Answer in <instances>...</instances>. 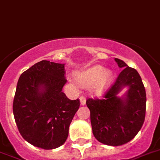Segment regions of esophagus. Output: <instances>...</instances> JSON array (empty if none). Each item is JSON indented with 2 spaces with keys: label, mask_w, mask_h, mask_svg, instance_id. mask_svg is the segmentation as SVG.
Masks as SVG:
<instances>
[{
  "label": "esophagus",
  "mask_w": 160,
  "mask_h": 160,
  "mask_svg": "<svg viewBox=\"0 0 160 160\" xmlns=\"http://www.w3.org/2000/svg\"><path fill=\"white\" fill-rule=\"evenodd\" d=\"M80 105H85L86 99H85V97H84V96H81V97H80Z\"/></svg>",
  "instance_id": "obj_1"
}]
</instances>
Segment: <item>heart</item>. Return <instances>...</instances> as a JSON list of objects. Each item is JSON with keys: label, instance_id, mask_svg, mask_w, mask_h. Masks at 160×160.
<instances>
[{"label": "heart", "instance_id": "heart-1", "mask_svg": "<svg viewBox=\"0 0 160 160\" xmlns=\"http://www.w3.org/2000/svg\"><path fill=\"white\" fill-rule=\"evenodd\" d=\"M76 81L84 88L92 85V90L97 95H101L109 87L113 81V73L105 70L101 65H95L75 74Z\"/></svg>", "mask_w": 160, "mask_h": 160}]
</instances>
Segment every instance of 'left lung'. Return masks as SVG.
<instances>
[{"mask_svg": "<svg viewBox=\"0 0 160 160\" xmlns=\"http://www.w3.org/2000/svg\"><path fill=\"white\" fill-rule=\"evenodd\" d=\"M122 71L103 99L88 98L92 133L100 142L121 146L132 140L143 125L146 114V90L141 76L134 68L115 59ZM125 87L128 90L122 97L118 94Z\"/></svg>", "mask_w": 160, "mask_h": 160, "instance_id": "obj_1", "label": "left lung"}]
</instances>
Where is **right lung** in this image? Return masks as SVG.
Listing matches in <instances>:
<instances>
[{
	"label": "right lung",
	"instance_id": "right-lung-1",
	"mask_svg": "<svg viewBox=\"0 0 160 160\" xmlns=\"http://www.w3.org/2000/svg\"><path fill=\"white\" fill-rule=\"evenodd\" d=\"M64 64L42 60L25 71L17 84L13 112L22 138L34 147L55 149L65 142L80 107L62 92Z\"/></svg>",
	"mask_w": 160,
	"mask_h": 160
}]
</instances>
